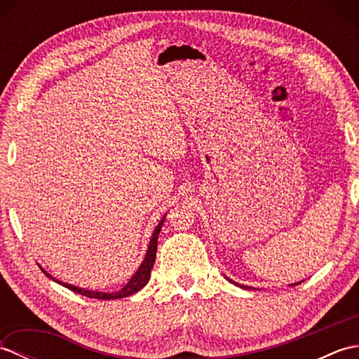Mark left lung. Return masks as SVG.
Instances as JSON below:
<instances>
[{
	"instance_id": "left-lung-1",
	"label": "left lung",
	"mask_w": 359,
	"mask_h": 359,
	"mask_svg": "<svg viewBox=\"0 0 359 359\" xmlns=\"http://www.w3.org/2000/svg\"><path fill=\"white\" fill-rule=\"evenodd\" d=\"M231 282H233V280H231ZM234 284H236V282H234ZM241 287H242V288H248V287H243V285H241Z\"/></svg>"
}]
</instances>
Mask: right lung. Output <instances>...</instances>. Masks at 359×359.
Returning <instances> with one entry per match:
<instances>
[{"label":"right lung","mask_w":359,"mask_h":359,"mask_svg":"<svg viewBox=\"0 0 359 359\" xmlns=\"http://www.w3.org/2000/svg\"><path fill=\"white\" fill-rule=\"evenodd\" d=\"M163 222H165V216H163L162 220H160L158 225L156 226L154 233H152V238H151V242H149L147 256H144V261L142 262L140 269L137 270V273L131 278V280H129L128 284L120 290V292H117V293L89 292V290H85V288H79V287H74V285H69V284H65V282H60V280H57V282H58V284H62L63 287L72 290V292H75V293L83 294V296H88V297H94V299H106V301H108V299H120V297H126V296H131V294L137 293V292H139V290H142L144 285L148 284V280L151 278V269H152V266H154V262H156L158 233H160V230H162ZM46 276H49V274L46 273Z\"/></svg>","instance_id":"right-lung-1"}]
</instances>
